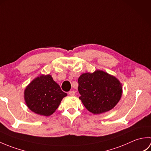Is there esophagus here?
<instances>
[{"mask_svg": "<svg viewBox=\"0 0 151 151\" xmlns=\"http://www.w3.org/2000/svg\"><path fill=\"white\" fill-rule=\"evenodd\" d=\"M68 94L70 95V96H74L75 95V91H69Z\"/></svg>", "mask_w": 151, "mask_h": 151, "instance_id": "esophagus-1", "label": "esophagus"}]
</instances>
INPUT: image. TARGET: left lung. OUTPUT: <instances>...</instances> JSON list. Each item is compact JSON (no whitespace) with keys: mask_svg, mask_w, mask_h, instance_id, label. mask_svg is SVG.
<instances>
[{"mask_svg":"<svg viewBox=\"0 0 151 151\" xmlns=\"http://www.w3.org/2000/svg\"><path fill=\"white\" fill-rule=\"evenodd\" d=\"M81 99L87 110L93 114L104 113L114 108L121 99V83L103 70L86 73L78 80Z\"/></svg>","mask_w":151,"mask_h":151,"instance_id":"obj_1","label":"left lung"}]
</instances>
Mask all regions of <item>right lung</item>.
I'll use <instances>...</instances> for the list:
<instances>
[{"label": "right lung", "mask_w": 151, "mask_h": 151, "mask_svg": "<svg viewBox=\"0 0 151 151\" xmlns=\"http://www.w3.org/2000/svg\"><path fill=\"white\" fill-rule=\"evenodd\" d=\"M67 93L61 89L50 75H41L34 79L24 89V101L34 113L49 116L59 106Z\"/></svg>", "instance_id": "1"}]
</instances>
